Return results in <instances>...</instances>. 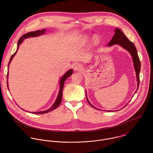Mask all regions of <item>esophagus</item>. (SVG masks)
<instances>
[{"instance_id": "1", "label": "esophagus", "mask_w": 153, "mask_h": 153, "mask_svg": "<svg viewBox=\"0 0 153 153\" xmlns=\"http://www.w3.org/2000/svg\"><path fill=\"white\" fill-rule=\"evenodd\" d=\"M74 71H82L83 68H82V66L81 65L76 64L74 66Z\"/></svg>"}]
</instances>
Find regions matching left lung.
<instances>
[{"label": "left lung", "instance_id": "left-lung-1", "mask_svg": "<svg viewBox=\"0 0 153 153\" xmlns=\"http://www.w3.org/2000/svg\"><path fill=\"white\" fill-rule=\"evenodd\" d=\"M115 44L120 45V46H121L122 47L127 49L131 53V56L132 57V59H133L134 68L136 72V75H137V82H138V84H137V89H138L140 85V72L141 69V62H140L139 57L138 56V53H137L136 48L134 44L127 38V36L120 29H118V28H117L115 30V34L112 37V39L110 41V42L108 44V45L111 46ZM136 92L137 91H135V92ZM86 98L89 104L91 105L92 107L95 108L92 105L90 104L89 101L88 100L87 95H86Z\"/></svg>", "mask_w": 153, "mask_h": 153}]
</instances>
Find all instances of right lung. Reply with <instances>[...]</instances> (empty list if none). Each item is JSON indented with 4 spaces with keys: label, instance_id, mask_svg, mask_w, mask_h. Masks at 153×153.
<instances>
[{
    "label": "right lung",
    "instance_id": "obj_1",
    "mask_svg": "<svg viewBox=\"0 0 153 153\" xmlns=\"http://www.w3.org/2000/svg\"><path fill=\"white\" fill-rule=\"evenodd\" d=\"M46 32V29H44L42 30H36V31H35V32H29V33H27L25 35H23L22 36V37H21L19 38V39L18 40V48H17V50L16 51V52L15 53H13L12 56H11V58L10 59V61H9V62L8 64V67H9V65L10 62V61H12V58H13V56H15V55L16 54L18 48H19V45L21 44L22 42V41H23V39H26L29 37H36V36H38L39 35H42L44 34V33ZM73 73V70L72 69H70L69 71H68L65 75L61 78V81H60V90H59V94H58V97L55 102V103L53 104V105L52 106V107L51 108H49L48 110H46V111H39V112H33V114H45V113H47V112H49L53 109H56L57 108L59 105H60V104L61 103V101H62V91H63V88H64V82L65 81L66 79L69 77ZM7 75H8V73L7 74ZM7 86L8 87V85H7Z\"/></svg>",
    "mask_w": 153,
    "mask_h": 153
}]
</instances>
